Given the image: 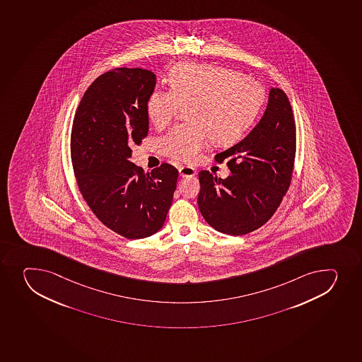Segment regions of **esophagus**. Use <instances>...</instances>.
<instances>
[{"instance_id":"34e87169","label":"esophagus","mask_w":362,"mask_h":362,"mask_svg":"<svg viewBox=\"0 0 362 362\" xmlns=\"http://www.w3.org/2000/svg\"><path fill=\"white\" fill-rule=\"evenodd\" d=\"M179 175H182V177H194V175H197V170L194 168H191V166H179Z\"/></svg>"}]
</instances>
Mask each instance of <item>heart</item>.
Segmentation results:
<instances>
[{
  "instance_id": "b5f03b06",
  "label": "heart",
  "mask_w": 362,
  "mask_h": 362,
  "mask_svg": "<svg viewBox=\"0 0 362 362\" xmlns=\"http://www.w3.org/2000/svg\"><path fill=\"white\" fill-rule=\"evenodd\" d=\"M264 88L250 76L206 64H180L170 74V88L156 87L147 100L150 122L165 127L187 106L191 122L175 126L159 140L163 153L175 160H197L210 139L235 143L257 118Z\"/></svg>"
}]
</instances>
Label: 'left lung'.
I'll list each match as a JSON object with an SVG mask.
<instances>
[{
	"instance_id": "8db88e82",
	"label": "left lung",
	"mask_w": 362,
	"mask_h": 362,
	"mask_svg": "<svg viewBox=\"0 0 362 362\" xmlns=\"http://www.w3.org/2000/svg\"><path fill=\"white\" fill-rule=\"evenodd\" d=\"M296 154V126L286 94L272 88L264 115L242 141L221 153L231 175L217 178L199 172L198 206L219 233L240 236L264 226L291 183Z\"/></svg>"
}]
</instances>
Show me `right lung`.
<instances>
[{"instance_id": "1", "label": "right lung", "mask_w": 362, "mask_h": 362, "mask_svg": "<svg viewBox=\"0 0 362 362\" xmlns=\"http://www.w3.org/2000/svg\"><path fill=\"white\" fill-rule=\"evenodd\" d=\"M154 87L151 71L112 69L87 88L73 120L71 158L80 192L105 226L129 240L161 229L178 179L166 163L145 172L129 161L131 147L148 133Z\"/></svg>"}]
</instances>
